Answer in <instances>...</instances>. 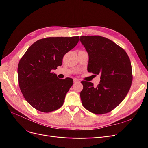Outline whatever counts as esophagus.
Here are the masks:
<instances>
[{
    "instance_id": "esophagus-1",
    "label": "esophagus",
    "mask_w": 148,
    "mask_h": 148,
    "mask_svg": "<svg viewBox=\"0 0 148 148\" xmlns=\"http://www.w3.org/2000/svg\"><path fill=\"white\" fill-rule=\"evenodd\" d=\"M73 82L74 83H79V81L78 79H76V78H74L73 79Z\"/></svg>"
}]
</instances>
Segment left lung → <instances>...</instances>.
<instances>
[{
	"label": "left lung",
	"mask_w": 148,
	"mask_h": 148,
	"mask_svg": "<svg viewBox=\"0 0 148 148\" xmlns=\"http://www.w3.org/2000/svg\"><path fill=\"white\" fill-rule=\"evenodd\" d=\"M79 41L89 56L88 71L101 76L97 87L89 82H82L83 106L94 114L108 113L123 101L131 87L130 60L122 47L106 38L83 36Z\"/></svg>",
	"instance_id": "left-lung-1"
}]
</instances>
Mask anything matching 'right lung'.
Returning <instances> with one entry per match:
<instances>
[{
    "mask_svg": "<svg viewBox=\"0 0 148 148\" xmlns=\"http://www.w3.org/2000/svg\"><path fill=\"white\" fill-rule=\"evenodd\" d=\"M78 41L79 36L41 39L21 57L18 66L19 86L26 101L34 109L47 113L63 105L73 79H59L52 70L62 65L64 55Z\"/></svg>",
    "mask_w": 148,
    "mask_h": 148,
    "instance_id": "1",
    "label": "right lung"
}]
</instances>
